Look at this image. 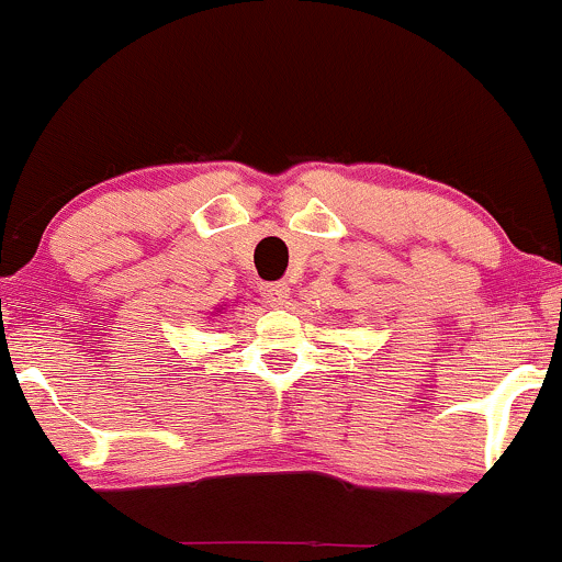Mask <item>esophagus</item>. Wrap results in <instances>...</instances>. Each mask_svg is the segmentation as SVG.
Returning <instances> with one entry per match:
<instances>
[{
    "instance_id": "esophagus-1",
    "label": "esophagus",
    "mask_w": 562,
    "mask_h": 562,
    "mask_svg": "<svg viewBox=\"0 0 562 562\" xmlns=\"http://www.w3.org/2000/svg\"><path fill=\"white\" fill-rule=\"evenodd\" d=\"M261 295L269 306H282L291 295V288H288V282H269V285L261 288Z\"/></svg>"
}]
</instances>
